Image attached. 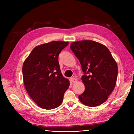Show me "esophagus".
Masks as SVG:
<instances>
[{"label":"esophagus","instance_id":"34e87169","mask_svg":"<svg viewBox=\"0 0 134 134\" xmlns=\"http://www.w3.org/2000/svg\"><path fill=\"white\" fill-rule=\"evenodd\" d=\"M76 79L75 78H73V77H72V78H70V82H72V83H75L76 82Z\"/></svg>","mask_w":134,"mask_h":134}]
</instances>
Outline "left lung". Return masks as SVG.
<instances>
[{"label":"left lung","instance_id":"left-lung-1","mask_svg":"<svg viewBox=\"0 0 134 134\" xmlns=\"http://www.w3.org/2000/svg\"><path fill=\"white\" fill-rule=\"evenodd\" d=\"M70 48L79 60L84 75L85 91L79 96L83 104L96 107L106 102L116 86L118 68L104 44L92 40L71 43Z\"/></svg>","mask_w":134,"mask_h":134}]
</instances>
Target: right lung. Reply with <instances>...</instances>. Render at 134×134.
Segmentation results:
<instances>
[{
  "label": "right lung",
  "mask_w": 134,
  "mask_h": 134,
  "mask_svg": "<svg viewBox=\"0 0 134 134\" xmlns=\"http://www.w3.org/2000/svg\"><path fill=\"white\" fill-rule=\"evenodd\" d=\"M69 44L55 41L35 47L24 62V84L31 98L43 109H51L62 103L69 80L60 70L58 56Z\"/></svg>",
  "instance_id": "add662e5"
}]
</instances>
